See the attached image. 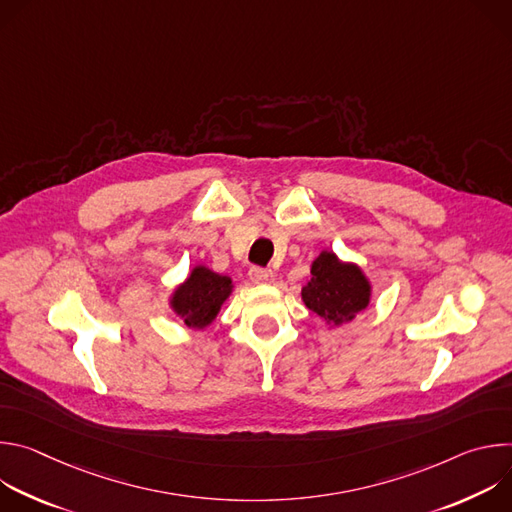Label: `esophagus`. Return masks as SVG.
Segmentation results:
<instances>
[{"label": "esophagus", "instance_id": "1", "mask_svg": "<svg viewBox=\"0 0 512 512\" xmlns=\"http://www.w3.org/2000/svg\"><path fill=\"white\" fill-rule=\"evenodd\" d=\"M249 277H251V281H255V283H267V281L273 279V271H271V269H265V267L253 265V267L249 269Z\"/></svg>", "mask_w": 512, "mask_h": 512}]
</instances>
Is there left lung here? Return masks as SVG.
<instances>
[{
  "label": "left lung",
  "instance_id": "left-lung-1",
  "mask_svg": "<svg viewBox=\"0 0 512 512\" xmlns=\"http://www.w3.org/2000/svg\"><path fill=\"white\" fill-rule=\"evenodd\" d=\"M304 304L330 324L352 320L367 308L371 285L356 265H344L334 253H322L312 265V277L302 289Z\"/></svg>",
  "mask_w": 512,
  "mask_h": 512
}]
</instances>
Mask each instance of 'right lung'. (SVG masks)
<instances>
[{
    "instance_id": "1",
    "label": "right lung",
    "mask_w": 512,
    "mask_h": 512,
    "mask_svg": "<svg viewBox=\"0 0 512 512\" xmlns=\"http://www.w3.org/2000/svg\"><path fill=\"white\" fill-rule=\"evenodd\" d=\"M231 279L212 273L206 267H196L190 277L178 287L172 300V308L190 328L208 326L223 302L231 294Z\"/></svg>"
}]
</instances>
